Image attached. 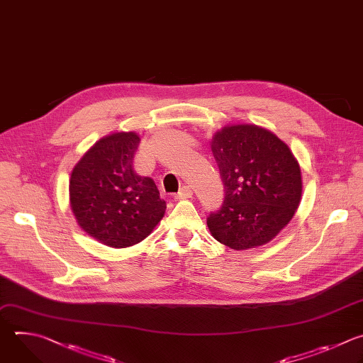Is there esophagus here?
<instances>
[{"label":"esophagus","mask_w":363,"mask_h":363,"mask_svg":"<svg viewBox=\"0 0 363 363\" xmlns=\"http://www.w3.org/2000/svg\"><path fill=\"white\" fill-rule=\"evenodd\" d=\"M193 196V190L189 187V186H183L179 193L176 194V199L182 200V199H190Z\"/></svg>","instance_id":"obj_1"}]
</instances>
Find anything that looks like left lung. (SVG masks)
Here are the masks:
<instances>
[{"label":"left lung","instance_id":"8db88e82","mask_svg":"<svg viewBox=\"0 0 363 363\" xmlns=\"http://www.w3.org/2000/svg\"><path fill=\"white\" fill-rule=\"evenodd\" d=\"M210 147L225 184L220 210L210 213L211 236L235 250L269 243L292 220L302 197V174L287 144L255 124L217 131Z\"/></svg>","mask_w":363,"mask_h":363}]
</instances>
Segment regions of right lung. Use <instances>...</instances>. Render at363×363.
Returning a JSON list of instances; mask_svg holds the SVG:
<instances>
[{
  "instance_id": "add662e5",
  "label": "right lung",
  "mask_w": 363,
  "mask_h": 363,
  "mask_svg": "<svg viewBox=\"0 0 363 363\" xmlns=\"http://www.w3.org/2000/svg\"><path fill=\"white\" fill-rule=\"evenodd\" d=\"M138 144L134 131L106 135L69 177V206L77 223L89 236L116 249L146 239L166 211L155 180L133 170Z\"/></svg>"
}]
</instances>
